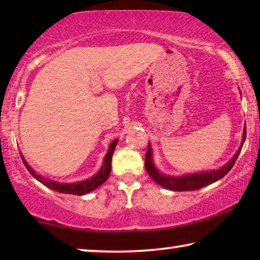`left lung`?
<instances>
[{"label":"left lung","mask_w":260,"mask_h":260,"mask_svg":"<svg viewBox=\"0 0 260 260\" xmlns=\"http://www.w3.org/2000/svg\"><path fill=\"white\" fill-rule=\"evenodd\" d=\"M245 138H246V125L244 126L243 131V140H241L240 147L238 149L236 154L225 166L221 167L220 169L215 170H207V172H201V173H193V174H186L182 176H172V175H166L162 174L159 170L156 168L154 159H152V148L151 144L149 143L147 155H145V169L152 180L156 183H158L159 186L169 190L174 191H187V190H197L200 189L202 187L208 186L215 181L222 179L227 173L232 169V167L236 162V159L239 156L241 148H243Z\"/></svg>","instance_id":"obj_1"}]
</instances>
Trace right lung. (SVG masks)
<instances>
[{"instance_id": "add662e5", "label": "right lung", "mask_w": 260, "mask_h": 260, "mask_svg": "<svg viewBox=\"0 0 260 260\" xmlns=\"http://www.w3.org/2000/svg\"><path fill=\"white\" fill-rule=\"evenodd\" d=\"M117 143H118V138L115 141L111 142V144L109 145V150L106 152L104 162H103L102 168L98 170L97 174H94L93 176L90 177L87 180L78 181V182L73 183H66V182H58V181L49 180L47 177L40 175V174L35 173V170L31 168V167L26 162V159L22 155H21V158H22L23 165L26 166L28 172L30 173V175H33L34 179H37L39 182H41L44 186L51 188V189L59 191V193H65V194H74V195H84L90 193V191L97 189L99 186H102L103 183L108 180V177L111 173V161H112V155L113 151H115V148ZM21 154V152H20Z\"/></svg>"}]
</instances>
